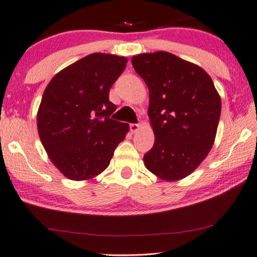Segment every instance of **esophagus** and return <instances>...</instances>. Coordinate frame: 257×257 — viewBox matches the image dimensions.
<instances>
[{
  "instance_id": "1",
  "label": "esophagus",
  "mask_w": 257,
  "mask_h": 257,
  "mask_svg": "<svg viewBox=\"0 0 257 257\" xmlns=\"http://www.w3.org/2000/svg\"><path fill=\"white\" fill-rule=\"evenodd\" d=\"M129 129H130V132H132V133H136L137 130L140 129V124L139 123H130Z\"/></svg>"
}]
</instances>
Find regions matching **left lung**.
Segmentation results:
<instances>
[{
  "mask_svg": "<svg viewBox=\"0 0 257 257\" xmlns=\"http://www.w3.org/2000/svg\"><path fill=\"white\" fill-rule=\"evenodd\" d=\"M135 71L150 93L155 144L144 155L147 168L167 181L183 179L204 160L216 137L221 101L210 76L167 52L134 56Z\"/></svg>",
  "mask_w": 257,
  "mask_h": 257,
  "instance_id": "1",
  "label": "left lung"
}]
</instances>
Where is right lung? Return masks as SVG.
I'll list each match as a JSON object with an SVG mask.
<instances>
[{
  "mask_svg": "<svg viewBox=\"0 0 257 257\" xmlns=\"http://www.w3.org/2000/svg\"><path fill=\"white\" fill-rule=\"evenodd\" d=\"M125 57L94 53L55 75L38 110V133L52 163L68 179L87 180L109 165L129 125L113 120L109 90Z\"/></svg>",
  "mask_w": 257,
  "mask_h": 257,
  "instance_id": "right-lung-1",
  "label": "right lung"
}]
</instances>
